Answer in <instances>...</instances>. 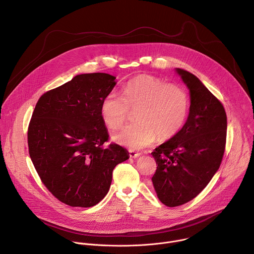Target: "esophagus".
<instances>
[{
  "label": "esophagus",
  "mask_w": 254,
  "mask_h": 254,
  "mask_svg": "<svg viewBox=\"0 0 254 254\" xmlns=\"http://www.w3.org/2000/svg\"><path fill=\"white\" fill-rule=\"evenodd\" d=\"M128 152H129V156H130V157H133V158L138 157V156L140 155L139 152H137V151H135V150H133V149H129Z\"/></svg>",
  "instance_id": "obj_1"
}]
</instances>
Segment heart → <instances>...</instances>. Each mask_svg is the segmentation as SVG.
Listing matches in <instances>:
<instances>
[{"instance_id": "b5f03b06", "label": "heart", "mask_w": 254, "mask_h": 254, "mask_svg": "<svg viewBox=\"0 0 254 254\" xmlns=\"http://www.w3.org/2000/svg\"><path fill=\"white\" fill-rule=\"evenodd\" d=\"M130 110L137 121L115 134L119 143L139 149L156 138L167 140L176 136L185 125L189 110L187 90L178 83H166L161 78L139 74L123 88V96L109 93L101 105L106 126L117 130L127 120Z\"/></svg>"}]
</instances>
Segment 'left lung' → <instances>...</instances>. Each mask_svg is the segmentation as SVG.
<instances>
[{
	"mask_svg": "<svg viewBox=\"0 0 254 254\" xmlns=\"http://www.w3.org/2000/svg\"><path fill=\"white\" fill-rule=\"evenodd\" d=\"M190 90V107L180 132L152 152L156 171L151 181L166 206L197 196L220 166L226 142V113L220 101L190 71L177 68Z\"/></svg>",
	"mask_w": 254,
	"mask_h": 254,
	"instance_id": "1",
	"label": "left lung"
}]
</instances>
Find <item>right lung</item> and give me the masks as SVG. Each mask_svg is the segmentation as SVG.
Listing matches in <instances>:
<instances>
[{
  "label": "right lung",
  "instance_id": "add662e5",
  "mask_svg": "<svg viewBox=\"0 0 254 254\" xmlns=\"http://www.w3.org/2000/svg\"><path fill=\"white\" fill-rule=\"evenodd\" d=\"M109 73L77 74L45 93L28 127L29 153L49 191L69 206L91 207L108 193L113 171L128 151L108 147V129L101 114L104 98L116 86Z\"/></svg>",
  "mask_w": 254,
  "mask_h": 254
}]
</instances>
